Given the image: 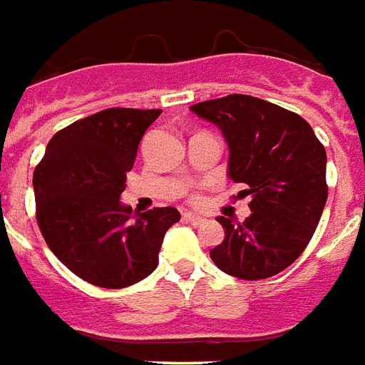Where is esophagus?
Instances as JSON below:
<instances>
[{
    "label": "esophagus",
    "instance_id": "1",
    "mask_svg": "<svg viewBox=\"0 0 365 365\" xmlns=\"http://www.w3.org/2000/svg\"><path fill=\"white\" fill-rule=\"evenodd\" d=\"M182 219H185L186 223H190V225H202L205 221L204 217H200V215H196V213H190V212L182 213Z\"/></svg>",
    "mask_w": 365,
    "mask_h": 365
}]
</instances>
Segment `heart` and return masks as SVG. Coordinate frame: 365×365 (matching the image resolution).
<instances>
[{
	"label": "heart",
	"mask_w": 365,
	"mask_h": 365,
	"mask_svg": "<svg viewBox=\"0 0 365 365\" xmlns=\"http://www.w3.org/2000/svg\"><path fill=\"white\" fill-rule=\"evenodd\" d=\"M192 200H198V196H196V194H192Z\"/></svg>",
	"instance_id": "obj_1"
}]
</instances>
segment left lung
Listing matches in <instances>:
<instances>
[{"instance_id":"1","label":"left lung","mask_w":365,"mask_h":365,"mask_svg":"<svg viewBox=\"0 0 365 365\" xmlns=\"http://www.w3.org/2000/svg\"><path fill=\"white\" fill-rule=\"evenodd\" d=\"M229 144V177L248 185L250 217L223 225L210 256L219 269L257 281L287 269L314 237L327 202L325 148L300 115L254 96L231 94L194 103Z\"/></svg>"}]
</instances>
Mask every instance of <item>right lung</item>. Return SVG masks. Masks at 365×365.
Here are the masks:
<instances>
[{"label":"right lung","instance_id":"1","mask_svg":"<svg viewBox=\"0 0 365 365\" xmlns=\"http://www.w3.org/2000/svg\"><path fill=\"white\" fill-rule=\"evenodd\" d=\"M161 109L111 108L75 120L49 140L34 169L38 227L49 250L76 277L125 289L160 262L175 207L133 213L119 202L142 136Z\"/></svg>","mask_w":365,"mask_h":365}]
</instances>
